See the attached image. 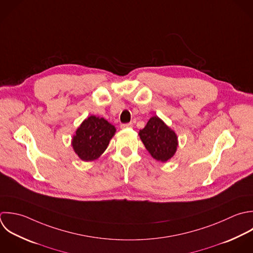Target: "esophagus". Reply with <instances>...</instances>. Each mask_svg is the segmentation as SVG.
I'll list each match as a JSON object with an SVG mask.
<instances>
[{"mask_svg": "<svg viewBox=\"0 0 253 253\" xmlns=\"http://www.w3.org/2000/svg\"><path fill=\"white\" fill-rule=\"evenodd\" d=\"M122 129H126V128H132L133 127V123H126V124H121L120 126Z\"/></svg>", "mask_w": 253, "mask_h": 253, "instance_id": "34e87169", "label": "esophagus"}]
</instances>
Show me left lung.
<instances>
[{
	"label": "left lung",
	"mask_w": 253,
	"mask_h": 253,
	"mask_svg": "<svg viewBox=\"0 0 253 253\" xmlns=\"http://www.w3.org/2000/svg\"><path fill=\"white\" fill-rule=\"evenodd\" d=\"M139 136L147 151L159 162H168L176 152V134L158 116L150 118L145 128L140 130Z\"/></svg>",
	"instance_id": "left-lung-1"
}]
</instances>
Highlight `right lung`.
<instances>
[{"mask_svg":"<svg viewBox=\"0 0 253 253\" xmlns=\"http://www.w3.org/2000/svg\"><path fill=\"white\" fill-rule=\"evenodd\" d=\"M115 132V127L107 120L91 115L77 129L72 140L73 149L82 161L97 160L106 150Z\"/></svg>","mask_w":253,"mask_h":253,"instance_id":"add662e5","label":"right lung"}]
</instances>
